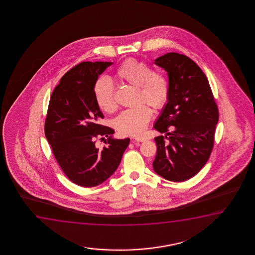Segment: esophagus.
I'll use <instances>...</instances> for the list:
<instances>
[{
	"instance_id": "obj_1",
	"label": "esophagus",
	"mask_w": 255,
	"mask_h": 255,
	"mask_svg": "<svg viewBox=\"0 0 255 255\" xmlns=\"http://www.w3.org/2000/svg\"><path fill=\"white\" fill-rule=\"evenodd\" d=\"M134 141H135V142H144V141H146V138L137 136V137H135V138H134Z\"/></svg>"
}]
</instances>
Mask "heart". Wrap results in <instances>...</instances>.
I'll return each mask as SVG.
<instances>
[{"label": "heart", "mask_w": 255, "mask_h": 255, "mask_svg": "<svg viewBox=\"0 0 255 255\" xmlns=\"http://www.w3.org/2000/svg\"><path fill=\"white\" fill-rule=\"evenodd\" d=\"M116 77L122 83L136 88V103L144 102L154 109H162L170 95V83L161 71H152L149 64L129 58L119 67ZM94 96L98 107L105 112H113L117 108L114 89L108 78H99L94 86ZM151 118L149 106L140 103L128 109L116 119L115 126L119 133L126 136H136L143 132Z\"/></svg>", "instance_id": "heart-1"}]
</instances>
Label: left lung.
<instances>
[{
	"mask_svg": "<svg viewBox=\"0 0 255 255\" xmlns=\"http://www.w3.org/2000/svg\"><path fill=\"white\" fill-rule=\"evenodd\" d=\"M154 63L167 72L170 83L169 99L153 126L164 133L154 138V171L170 181H185L209 159L219 111L207 77L188 56L167 53Z\"/></svg>",
	"mask_w": 255,
	"mask_h": 255,
	"instance_id": "1",
	"label": "left lung"
}]
</instances>
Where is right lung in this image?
<instances>
[{"label": "right lung", "mask_w": 255, "mask_h": 255, "mask_svg": "<svg viewBox=\"0 0 255 255\" xmlns=\"http://www.w3.org/2000/svg\"><path fill=\"white\" fill-rule=\"evenodd\" d=\"M112 64H77L61 78L49 100L46 137L63 172L83 187H93L108 179L129 145V137L113 138L114 129L99 125L104 115L95 99V84ZM100 136L109 137L103 148L95 146V138Z\"/></svg>", "instance_id": "right-lung-1"}]
</instances>
